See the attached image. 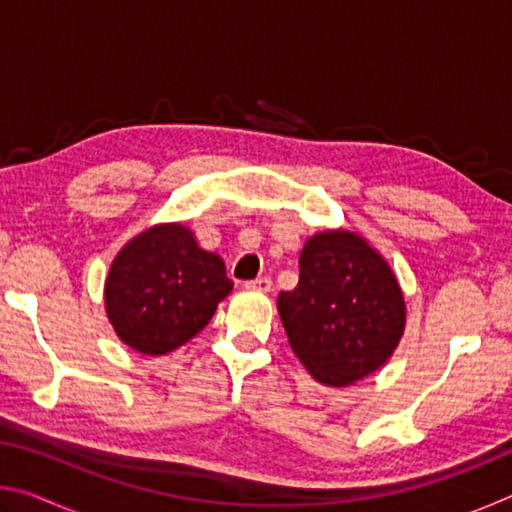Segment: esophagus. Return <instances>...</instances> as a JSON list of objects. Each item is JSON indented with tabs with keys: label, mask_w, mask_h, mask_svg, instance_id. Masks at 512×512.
<instances>
[{
	"label": "esophagus",
	"mask_w": 512,
	"mask_h": 512,
	"mask_svg": "<svg viewBox=\"0 0 512 512\" xmlns=\"http://www.w3.org/2000/svg\"><path fill=\"white\" fill-rule=\"evenodd\" d=\"M244 287L248 291H262V293H266V291H271L273 282H271V277H257V280H248Z\"/></svg>",
	"instance_id": "1"
}]
</instances>
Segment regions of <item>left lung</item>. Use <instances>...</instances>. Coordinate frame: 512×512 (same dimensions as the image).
<instances>
[{
    "label": "left lung",
    "mask_w": 512,
    "mask_h": 512,
    "mask_svg": "<svg viewBox=\"0 0 512 512\" xmlns=\"http://www.w3.org/2000/svg\"><path fill=\"white\" fill-rule=\"evenodd\" d=\"M291 350L320 384L341 388L384 366L406 305L391 266L350 230H325L300 253V280L277 296Z\"/></svg>",
    "instance_id": "obj_1"
}]
</instances>
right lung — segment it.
<instances>
[{"mask_svg": "<svg viewBox=\"0 0 512 512\" xmlns=\"http://www.w3.org/2000/svg\"><path fill=\"white\" fill-rule=\"evenodd\" d=\"M230 291L219 255L185 225L160 223L119 250L106 277V314L128 348L158 357L194 339Z\"/></svg>", "mask_w": 512, "mask_h": 512, "instance_id": "1", "label": "right lung"}]
</instances>
